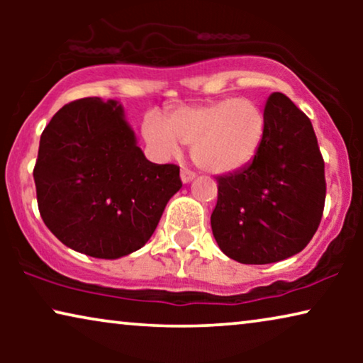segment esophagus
<instances>
[{
  "instance_id": "34e87169",
  "label": "esophagus",
  "mask_w": 363,
  "mask_h": 363,
  "mask_svg": "<svg viewBox=\"0 0 363 363\" xmlns=\"http://www.w3.org/2000/svg\"><path fill=\"white\" fill-rule=\"evenodd\" d=\"M180 177H182V182H183V183H190V182L193 180V178H195V173L188 170V168H182Z\"/></svg>"
}]
</instances>
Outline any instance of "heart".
I'll use <instances>...</instances> for the list:
<instances>
[{"label":"heart","instance_id":"b5f03b06","mask_svg":"<svg viewBox=\"0 0 363 363\" xmlns=\"http://www.w3.org/2000/svg\"><path fill=\"white\" fill-rule=\"evenodd\" d=\"M264 133L266 113L247 97L175 108L167 121L148 113L142 122V135L158 158L177 157L182 143H191L193 162L216 175L246 167L259 150Z\"/></svg>","mask_w":363,"mask_h":363}]
</instances>
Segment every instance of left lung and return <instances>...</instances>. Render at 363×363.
Returning <instances> with one entry per match:
<instances>
[{"mask_svg": "<svg viewBox=\"0 0 363 363\" xmlns=\"http://www.w3.org/2000/svg\"><path fill=\"white\" fill-rule=\"evenodd\" d=\"M264 113V140L252 162L216 178L213 236L242 264H269L301 252L324 211V160L309 117L281 92L271 94Z\"/></svg>", "mask_w": 363, "mask_h": 363, "instance_id": "1", "label": "left lung"}]
</instances>
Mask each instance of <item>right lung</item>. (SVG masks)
<instances>
[{
  "instance_id": "obj_1",
  "label": "right lung",
  "mask_w": 363,
  "mask_h": 363,
  "mask_svg": "<svg viewBox=\"0 0 363 363\" xmlns=\"http://www.w3.org/2000/svg\"><path fill=\"white\" fill-rule=\"evenodd\" d=\"M33 175L44 225L99 259L140 250L182 188L180 168L147 160L122 104L101 97L74 101L51 118Z\"/></svg>"
}]
</instances>
